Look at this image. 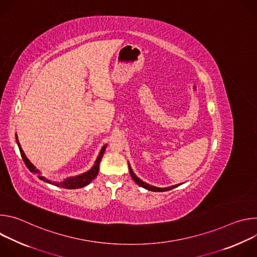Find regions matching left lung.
Returning <instances> with one entry per match:
<instances>
[{
    "label": "left lung",
    "instance_id": "left-lung-1",
    "mask_svg": "<svg viewBox=\"0 0 257 257\" xmlns=\"http://www.w3.org/2000/svg\"><path fill=\"white\" fill-rule=\"evenodd\" d=\"M128 167H129L130 175H131L132 179L135 181L136 184H138L140 187H143V188L148 189V190H150V191H155V192H164V191H169V190H171V189H173V188H175V187H177V186L181 185V184H177V185L169 186V187H165V188H160V187H156V186L150 185V184H148V183H145V182H143L142 180H140V179H139V178L134 174V172H133V170H132V168H131V166H130V164H129V163H128Z\"/></svg>",
    "mask_w": 257,
    "mask_h": 257
}]
</instances>
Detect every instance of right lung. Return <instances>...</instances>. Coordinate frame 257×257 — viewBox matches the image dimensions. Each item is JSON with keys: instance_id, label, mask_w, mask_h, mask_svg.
<instances>
[{"instance_id": "obj_1", "label": "right lung", "mask_w": 257, "mask_h": 257, "mask_svg": "<svg viewBox=\"0 0 257 257\" xmlns=\"http://www.w3.org/2000/svg\"><path fill=\"white\" fill-rule=\"evenodd\" d=\"M16 141H17V145H18V148H19L21 157H22V159H23V161H24L26 167L28 168V170H29L30 172H32V173L38 175L41 180H43V181L46 182V183H49V184H52V185H55V186H58V187H62V188H66V189H78V188H82V187H84V186H86V185L89 184V183L97 176L99 163H100V160H101V158H102V156H103V153H104L105 148H106V145H107V144H104V145L102 146L100 152H99V154H98V156H97V158H96V160H95L94 165L92 166V168H91L90 170H88L87 172L82 173V174H80V175H77V176L68 177V178L64 179L63 181H61V182H56V181H52V180L46 178V177L42 174V172L28 160V158L26 157V155L24 154V152H23V150H22V148H21L20 142H19V140H18L17 134H16Z\"/></svg>"}]
</instances>
